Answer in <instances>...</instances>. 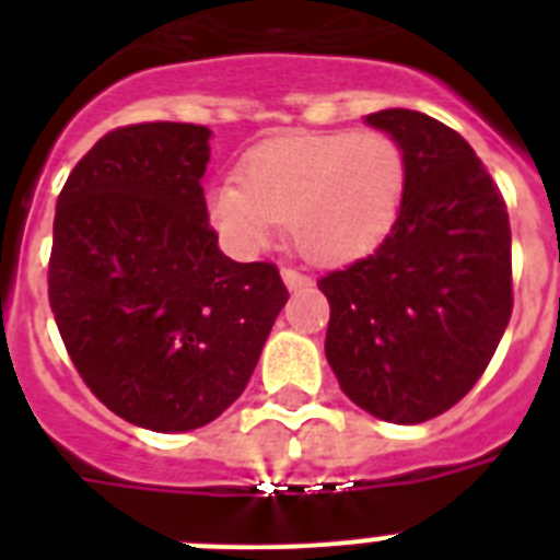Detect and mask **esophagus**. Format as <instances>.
Listing matches in <instances>:
<instances>
[{"instance_id": "34e87169", "label": "esophagus", "mask_w": 560, "mask_h": 560, "mask_svg": "<svg viewBox=\"0 0 560 560\" xmlns=\"http://www.w3.org/2000/svg\"><path fill=\"white\" fill-rule=\"evenodd\" d=\"M280 275H283V283H285V289H289V291H296V289H305V285H311V277H305L303 271L283 269Z\"/></svg>"}]
</instances>
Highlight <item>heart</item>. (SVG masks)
Listing matches in <instances>:
<instances>
[{"mask_svg": "<svg viewBox=\"0 0 560 560\" xmlns=\"http://www.w3.org/2000/svg\"><path fill=\"white\" fill-rule=\"evenodd\" d=\"M407 190V160L381 131L291 133L257 148L241 185L207 190V215L235 255H260L280 224L314 264H348L389 235Z\"/></svg>", "mask_w": 560, "mask_h": 560, "instance_id": "obj_1", "label": "heart"}]
</instances>
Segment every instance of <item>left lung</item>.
Instances as JSON below:
<instances>
[{"label": "left lung", "mask_w": 560, "mask_h": 560, "mask_svg": "<svg viewBox=\"0 0 560 560\" xmlns=\"http://www.w3.org/2000/svg\"><path fill=\"white\" fill-rule=\"evenodd\" d=\"M364 122L407 160V190L373 255L319 280L325 355L341 393L387 423L446 412L485 373L511 323V224L468 142L409 108Z\"/></svg>", "instance_id": "8db88e82"}]
</instances>
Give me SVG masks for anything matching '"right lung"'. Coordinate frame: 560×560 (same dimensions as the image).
<instances>
[{
    "instance_id": "add662e5",
    "label": "right lung",
    "mask_w": 560,
    "mask_h": 560,
    "mask_svg": "<svg viewBox=\"0 0 560 560\" xmlns=\"http://www.w3.org/2000/svg\"><path fill=\"white\" fill-rule=\"evenodd\" d=\"M212 131L106 133L56 205L49 308L86 387L122 420L190 432L244 393L283 311L271 264H235L207 221Z\"/></svg>"
}]
</instances>
